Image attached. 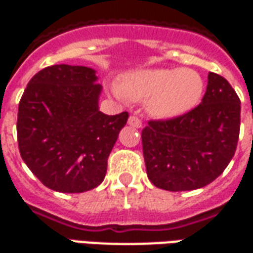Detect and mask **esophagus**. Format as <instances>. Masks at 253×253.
I'll list each match as a JSON object with an SVG mask.
<instances>
[{
    "label": "esophagus",
    "instance_id": "34e87169",
    "mask_svg": "<svg viewBox=\"0 0 253 253\" xmlns=\"http://www.w3.org/2000/svg\"><path fill=\"white\" fill-rule=\"evenodd\" d=\"M128 125L134 127V128H139V127H142V121L138 117H135V115H131V117L128 118Z\"/></svg>",
    "mask_w": 253,
    "mask_h": 253
}]
</instances>
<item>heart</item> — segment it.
<instances>
[{"instance_id":"b5f03b06","label":"heart","mask_w":253,"mask_h":253,"mask_svg":"<svg viewBox=\"0 0 253 253\" xmlns=\"http://www.w3.org/2000/svg\"><path fill=\"white\" fill-rule=\"evenodd\" d=\"M205 92V80L190 68L145 69L123 80V95L149 99V111L158 118H177L196 108Z\"/></svg>"}]
</instances>
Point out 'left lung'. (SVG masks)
Here are the masks:
<instances>
[{
  "label": "left lung",
  "mask_w": 253,
  "mask_h": 253,
  "mask_svg": "<svg viewBox=\"0 0 253 253\" xmlns=\"http://www.w3.org/2000/svg\"><path fill=\"white\" fill-rule=\"evenodd\" d=\"M240 134V99L220 75L209 72L203 102L142 130L147 177L157 188L182 192L211 184L225 170Z\"/></svg>",
  "instance_id": "obj_1"
}]
</instances>
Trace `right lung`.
Masks as SVG:
<instances>
[{
  "label": "right lung",
  "mask_w": 253,
  "mask_h": 253,
  "mask_svg": "<svg viewBox=\"0 0 253 253\" xmlns=\"http://www.w3.org/2000/svg\"><path fill=\"white\" fill-rule=\"evenodd\" d=\"M92 68L56 64L37 72L18 104L24 162L46 188L82 193L102 184L128 112L99 111L102 85Z\"/></svg>",
  "instance_id": "add662e5"
}]
</instances>
